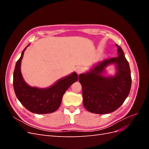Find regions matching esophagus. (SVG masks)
Here are the masks:
<instances>
[{
    "instance_id": "esophagus-1",
    "label": "esophagus",
    "mask_w": 149,
    "mask_h": 149,
    "mask_svg": "<svg viewBox=\"0 0 149 149\" xmlns=\"http://www.w3.org/2000/svg\"><path fill=\"white\" fill-rule=\"evenodd\" d=\"M83 71H84V68L83 67H78L77 68V70H76V72H77V73L78 74L82 73Z\"/></svg>"
}]
</instances>
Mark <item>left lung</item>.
<instances>
[{
	"label": "left lung",
	"instance_id": "1",
	"mask_svg": "<svg viewBox=\"0 0 149 149\" xmlns=\"http://www.w3.org/2000/svg\"><path fill=\"white\" fill-rule=\"evenodd\" d=\"M118 57L99 61L86 73L80 74L83 104L86 109L94 114H105L114 112L123 104L131 88L129 63L123 49L118 45ZM114 64L116 73L105 76V68Z\"/></svg>",
	"mask_w": 149,
	"mask_h": 149
}]
</instances>
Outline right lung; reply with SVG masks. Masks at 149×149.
I'll use <instances>...</instances> for the list:
<instances>
[{
  "instance_id": "obj_1",
  "label": "right lung",
  "mask_w": 149,
  "mask_h": 149,
  "mask_svg": "<svg viewBox=\"0 0 149 149\" xmlns=\"http://www.w3.org/2000/svg\"><path fill=\"white\" fill-rule=\"evenodd\" d=\"M29 45L30 44L22 51L13 72V85L15 95L22 104L33 113H52L59 108L63 96L72 84L77 81L78 75L73 72L47 88L30 86L25 81L20 70L24 52Z\"/></svg>"
}]
</instances>
